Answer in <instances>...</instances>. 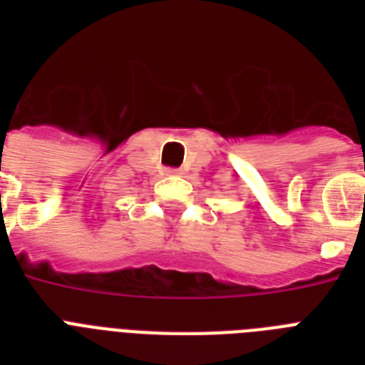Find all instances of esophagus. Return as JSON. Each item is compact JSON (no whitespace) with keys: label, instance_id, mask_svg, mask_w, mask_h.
<instances>
[{"label":"esophagus","instance_id":"esophagus-1","mask_svg":"<svg viewBox=\"0 0 365 365\" xmlns=\"http://www.w3.org/2000/svg\"><path fill=\"white\" fill-rule=\"evenodd\" d=\"M168 174H178V170H168Z\"/></svg>","mask_w":365,"mask_h":365}]
</instances>
